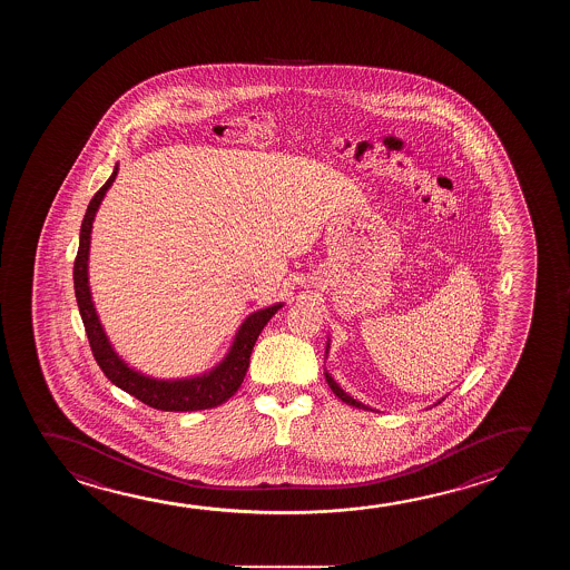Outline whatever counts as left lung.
<instances>
[{"label": "left lung", "mask_w": 570, "mask_h": 570, "mask_svg": "<svg viewBox=\"0 0 570 570\" xmlns=\"http://www.w3.org/2000/svg\"><path fill=\"white\" fill-rule=\"evenodd\" d=\"M330 347V345H327ZM325 380H327V384H330V389L333 390V394L338 397V400H343L345 404L353 405V407H361V410H371L368 405L361 404V402H356V400H353V397L348 396L347 392L345 390H341V386H338L337 382L335 380L331 379L330 372H325ZM371 412H374V410H371Z\"/></svg>", "instance_id": "obj_1"}]
</instances>
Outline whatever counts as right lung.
I'll list each match as a JSON object with an SVG mask.
<instances>
[{
    "instance_id": "add662e5",
    "label": "right lung",
    "mask_w": 570,
    "mask_h": 570,
    "mask_svg": "<svg viewBox=\"0 0 570 570\" xmlns=\"http://www.w3.org/2000/svg\"><path fill=\"white\" fill-rule=\"evenodd\" d=\"M117 170L119 168L116 166L109 180L96 191L90 206L86 209L82 227H80V245H78V255L75 261L76 302H78V309L82 315L83 330L90 341L91 355L117 389L125 390L127 394H131L139 402L155 407V410L196 412V410H209V407L225 404L240 389L243 379L247 374L248 361H250L256 338L264 330V325L271 322V317L281 309L282 304H274V306L264 307L261 312L248 315L240 325L237 337L233 341L229 355L225 356L219 366H215L209 374L186 380H155L129 368L109 345L108 337H106L98 314H96L94 302H91L90 284H88L91 223H94V217H96V212H98L106 191L116 180Z\"/></svg>"
}]
</instances>
